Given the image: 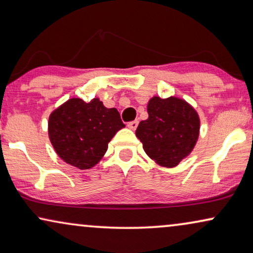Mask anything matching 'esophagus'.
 Instances as JSON below:
<instances>
[{"instance_id":"obj_1","label":"esophagus","mask_w":253,"mask_h":253,"mask_svg":"<svg viewBox=\"0 0 253 253\" xmlns=\"http://www.w3.org/2000/svg\"><path fill=\"white\" fill-rule=\"evenodd\" d=\"M138 126V121H132V122H130L129 124H127V127L131 130H136Z\"/></svg>"}]
</instances>
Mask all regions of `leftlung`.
<instances>
[{
  "instance_id": "1",
  "label": "left lung",
  "mask_w": 253,
  "mask_h": 253,
  "mask_svg": "<svg viewBox=\"0 0 253 253\" xmlns=\"http://www.w3.org/2000/svg\"><path fill=\"white\" fill-rule=\"evenodd\" d=\"M147 113L148 119L141 121L136 130L145 153L161 167H176L191 154L198 141V113L184 99L157 95L148 100Z\"/></svg>"
}]
</instances>
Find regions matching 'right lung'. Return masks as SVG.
I'll list each match as a JSON object with an SVG mask.
<instances>
[{
    "mask_svg": "<svg viewBox=\"0 0 253 253\" xmlns=\"http://www.w3.org/2000/svg\"><path fill=\"white\" fill-rule=\"evenodd\" d=\"M126 126L116 108H107L99 98L85 102L71 98L50 113L48 136L65 164L91 169L108 150V143Z\"/></svg>",
    "mask_w": 253,
    "mask_h": 253,
    "instance_id": "obj_1",
    "label": "right lung"
}]
</instances>
